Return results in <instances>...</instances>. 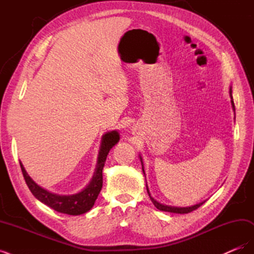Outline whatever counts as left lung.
<instances>
[{"label":"left lung","mask_w":254,"mask_h":254,"mask_svg":"<svg viewBox=\"0 0 254 254\" xmlns=\"http://www.w3.org/2000/svg\"><path fill=\"white\" fill-rule=\"evenodd\" d=\"M230 94H231V98H232V88H230ZM231 103H232L233 110H235V108H234V103H233V101H231ZM140 159H141V162H142V158H140ZM142 170H143V173H144V166H143V163H142ZM144 175H145V173H144ZM146 189H147V193H148V195H149V197H150V200H151V202H152L153 204H155V206L157 207L158 210H160V211H164V212H171V213H177V214H188V213H190V212H193V211L197 210L199 206L202 205V204L204 203V201H203V202H200V203H198V204H195V205L189 206V207H176V206L164 205V204H161V203H159L158 201H156L155 199H153V198L150 196V193H149V190H148V187H147V184H146Z\"/></svg>","instance_id":"8db88e82"}]
</instances>
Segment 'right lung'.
I'll use <instances>...</instances> for the list:
<instances>
[{"instance_id":"add662e5","label":"right lung","mask_w":254,"mask_h":254,"mask_svg":"<svg viewBox=\"0 0 254 254\" xmlns=\"http://www.w3.org/2000/svg\"><path fill=\"white\" fill-rule=\"evenodd\" d=\"M119 140L120 135L118 131H111L106 133L103 136L94 176L89 186L83 190H81L80 193L70 196H60L51 193V191L38 186V184L28 176L22 163L20 162L22 174L23 177H24L28 189L38 200H40L42 203L49 205L53 210H55L57 212L64 213L67 215H80L88 212L89 210H91V207L94 205V202L99 194V191L102 190L103 168L106 162L107 156H108L110 149L119 142Z\"/></svg>"}]
</instances>
